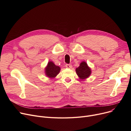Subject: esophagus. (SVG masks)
I'll return each instance as SVG.
<instances>
[{
    "label": "esophagus",
    "instance_id": "34e87169",
    "mask_svg": "<svg viewBox=\"0 0 131 131\" xmlns=\"http://www.w3.org/2000/svg\"><path fill=\"white\" fill-rule=\"evenodd\" d=\"M65 67L67 68H72V65H71V64H66V65H65Z\"/></svg>",
    "mask_w": 131,
    "mask_h": 131
}]
</instances>
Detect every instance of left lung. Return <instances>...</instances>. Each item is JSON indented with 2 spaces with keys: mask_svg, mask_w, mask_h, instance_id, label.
Masks as SVG:
<instances>
[{
  "mask_svg": "<svg viewBox=\"0 0 131 131\" xmlns=\"http://www.w3.org/2000/svg\"><path fill=\"white\" fill-rule=\"evenodd\" d=\"M75 71L79 79L82 80L88 78L91 75L92 72L91 68L84 61L81 62L80 66L76 68Z\"/></svg>",
  "mask_w": 131,
  "mask_h": 131,
  "instance_id": "1",
  "label": "left lung"
}]
</instances>
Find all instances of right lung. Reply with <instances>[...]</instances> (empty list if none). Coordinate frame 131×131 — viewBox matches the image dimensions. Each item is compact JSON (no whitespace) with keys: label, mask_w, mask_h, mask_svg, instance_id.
I'll return each instance as SVG.
<instances>
[{"label":"right lung","mask_w":131,"mask_h":131,"mask_svg":"<svg viewBox=\"0 0 131 131\" xmlns=\"http://www.w3.org/2000/svg\"><path fill=\"white\" fill-rule=\"evenodd\" d=\"M60 71V67L55 65L52 61H49L45 68V73L46 76L50 79L56 78Z\"/></svg>","instance_id":"obj_1"}]
</instances>
